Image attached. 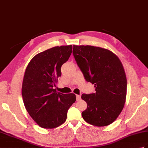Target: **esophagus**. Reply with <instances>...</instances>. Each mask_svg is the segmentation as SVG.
Segmentation results:
<instances>
[{"label": "esophagus", "mask_w": 148, "mask_h": 148, "mask_svg": "<svg viewBox=\"0 0 148 148\" xmlns=\"http://www.w3.org/2000/svg\"><path fill=\"white\" fill-rule=\"evenodd\" d=\"M81 95H76V99H77V101H78V100H79V99H81Z\"/></svg>", "instance_id": "esophagus-1"}]
</instances>
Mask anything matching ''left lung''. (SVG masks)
<instances>
[{"mask_svg":"<svg viewBox=\"0 0 148 148\" xmlns=\"http://www.w3.org/2000/svg\"><path fill=\"white\" fill-rule=\"evenodd\" d=\"M73 53L85 79L95 85V93L82 94L87 108L82 118L90 124H111L124 106L127 79L121 60L111 51L90 45H74Z\"/></svg>","mask_w":148,"mask_h":148,"instance_id":"obj_1","label":"left lung"}]
</instances>
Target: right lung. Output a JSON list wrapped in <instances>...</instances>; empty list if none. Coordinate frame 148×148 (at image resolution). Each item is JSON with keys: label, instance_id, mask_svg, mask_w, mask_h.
Segmentation results:
<instances>
[{"label": "right lung", "instance_id": "obj_1", "mask_svg": "<svg viewBox=\"0 0 148 148\" xmlns=\"http://www.w3.org/2000/svg\"><path fill=\"white\" fill-rule=\"evenodd\" d=\"M72 50V45L53 47L36 55L26 67L22 86L24 104L42 128L53 129L64 123L75 101L74 94H62L54 89Z\"/></svg>", "mask_w": 148, "mask_h": 148}]
</instances>
